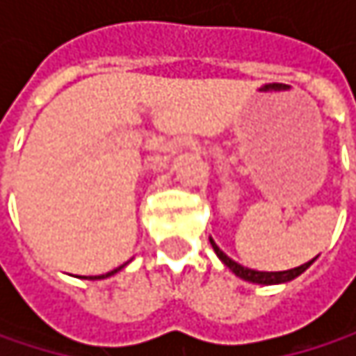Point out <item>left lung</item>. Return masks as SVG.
Wrapping results in <instances>:
<instances>
[{
  "label": "left lung",
  "instance_id": "left-lung-1",
  "mask_svg": "<svg viewBox=\"0 0 356 356\" xmlns=\"http://www.w3.org/2000/svg\"><path fill=\"white\" fill-rule=\"evenodd\" d=\"M210 245L214 248L216 255L225 261L227 268H231L239 278H243V280H248V282H255V284H280V282H289V280L297 278L299 274H303V272L312 266V261H314V259H312V261H307V264H303V266H297V268L284 270V272H257V270H249V268H243L241 264L233 261L222 249L214 243V239H210Z\"/></svg>",
  "mask_w": 356,
  "mask_h": 356
}]
</instances>
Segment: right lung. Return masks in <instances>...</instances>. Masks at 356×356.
<instances>
[{"label": "right lung", "instance_id": "right-lung-1", "mask_svg": "<svg viewBox=\"0 0 356 356\" xmlns=\"http://www.w3.org/2000/svg\"><path fill=\"white\" fill-rule=\"evenodd\" d=\"M121 268H123V266H119L117 270H121ZM117 270H113V272H108V274H103V276H95V278H107V276H111V274H115Z\"/></svg>", "mask_w": 356, "mask_h": 356}]
</instances>
